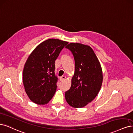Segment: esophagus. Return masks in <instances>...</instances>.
Masks as SVG:
<instances>
[{
    "instance_id": "1",
    "label": "esophagus",
    "mask_w": 133,
    "mask_h": 133,
    "mask_svg": "<svg viewBox=\"0 0 133 133\" xmlns=\"http://www.w3.org/2000/svg\"><path fill=\"white\" fill-rule=\"evenodd\" d=\"M66 79V76H62V77H61L60 80L61 81H63L64 80H65Z\"/></svg>"
}]
</instances>
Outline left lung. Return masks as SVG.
<instances>
[{
	"instance_id": "8db88e82",
	"label": "left lung",
	"mask_w": 133,
	"mask_h": 133,
	"mask_svg": "<svg viewBox=\"0 0 133 133\" xmlns=\"http://www.w3.org/2000/svg\"><path fill=\"white\" fill-rule=\"evenodd\" d=\"M71 52L75 61V72L65 99L70 106L82 108L93 101L101 88V66L93 49L89 45L70 43L65 47Z\"/></svg>"
}]
</instances>
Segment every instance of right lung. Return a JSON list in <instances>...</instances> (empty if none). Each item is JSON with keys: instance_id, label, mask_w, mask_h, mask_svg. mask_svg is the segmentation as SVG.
<instances>
[{"instance_id": "right-lung-1", "label": "right lung", "mask_w": 133, "mask_h": 133, "mask_svg": "<svg viewBox=\"0 0 133 133\" xmlns=\"http://www.w3.org/2000/svg\"><path fill=\"white\" fill-rule=\"evenodd\" d=\"M68 42L48 39L38 45L24 65L23 84L26 93L33 102L45 104L52 99L57 90L55 61Z\"/></svg>"}]
</instances>
